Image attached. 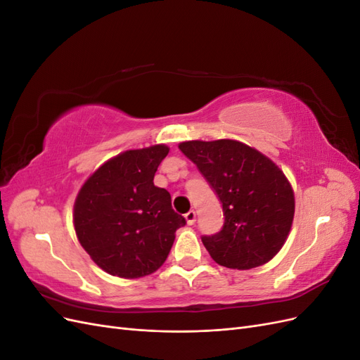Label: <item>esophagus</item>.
Here are the masks:
<instances>
[{"label": "esophagus", "instance_id": "1", "mask_svg": "<svg viewBox=\"0 0 360 360\" xmlns=\"http://www.w3.org/2000/svg\"><path fill=\"white\" fill-rule=\"evenodd\" d=\"M184 219H186L189 225H193L195 221H197V213H195V210H189L186 214H184Z\"/></svg>", "mask_w": 360, "mask_h": 360}]
</instances>
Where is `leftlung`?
<instances>
[{"instance_id":"left-lung-1","label":"left lung","mask_w":360,"mask_h":360,"mask_svg":"<svg viewBox=\"0 0 360 360\" xmlns=\"http://www.w3.org/2000/svg\"><path fill=\"white\" fill-rule=\"evenodd\" d=\"M179 148L222 204L221 231L201 237L210 257L237 270L266 264L285 243L292 224L294 193L284 172L233 139L186 141Z\"/></svg>"}]
</instances>
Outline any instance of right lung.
<instances>
[{
	"label": "right lung",
	"instance_id": "1",
	"mask_svg": "<svg viewBox=\"0 0 360 360\" xmlns=\"http://www.w3.org/2000/svg\"><path fill=\"white\" fill-rule=\"evenodd\" d=\"M167 146L129 150L105 162L84 183L73 207L75 231L94 263L120 278L153 274L186 224L171 195L153 179Z\"/></svg>",
	"mask_w": 360,
	"mask_h": 360
}]
</instances>
